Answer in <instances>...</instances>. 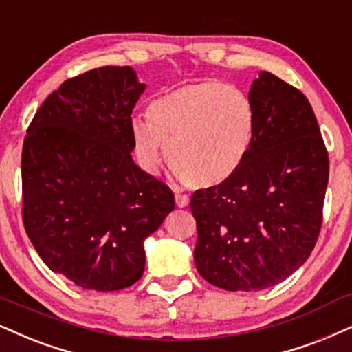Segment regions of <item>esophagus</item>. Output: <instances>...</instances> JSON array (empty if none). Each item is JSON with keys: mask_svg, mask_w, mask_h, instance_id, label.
Listing matches in <instances>:
<instances>
[{"mask_svg": "<svg viewBox=\"0 0 352 352\" xmlns=\"http://www.w3.org/2000/svg\"><path fill=\"white\" fill-rule=\"evenodd\" d=\"M175 200H176V205L179 208L187 207V204H189V197H187L186 194H176L175 195Z\"/></svg>", "mask_w": 352, "mask_h": 352, "instance_id": "esophagus-1", "label": "esophagus"}]
</instances>
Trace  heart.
Wrapping results in <instances>:
<instances>
[{
  "mask_svg": "<svg viewBox=\"0 0 352 352\" xmlns=\"http://www.w3.org/2000/svg\"><path fill=\"white\" fill-rule=\"evenodd\" d=\"M148 121H132L140 163L155 171L165 160L186 184L215 187L248 157L254 137L252 103L243 90L204 80L168 90L150 102Z\"/></svg>",
  "mask_w": 352,
  "mask_h": 352,
  "instance_id": "b5f03b06",
  "label": "heart"
}]
</instances>
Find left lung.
<instances>
[{
  "mask_svg": "<svg viewBox=\"0 0 352 352\" xmlns=\"http://www.w3.org/2000/svg\"><path fill=\"white\" fill-rule=\"evenodd\" d=\"M249 100L254 137L230 179L195 190V267L210 285L260 291L309 258L323 220L328 152L305 95L260 72Z\"/></svg>",
  "mask_w": 352,
  "mask_h": 352,
  "instance_id": "1",
  "label": "left lung"
}]
</instances>
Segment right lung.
<instances>
[{"instance_id": "add662e5", "label": "right lung", "mask_w": 352, "mask_h": 352, "mask_svg": "<svg viewBox=\"0 0 352 352\" xmlns=\"http://www.w3.org/2000/svg\"><path fill=\"white\" fill-rule=\"evenodd\" d=\"M144 90L129 66L87 71L50 94L27 129L25 232L50 270L84 289L139 281L144 241L175 210L170 187L131 157V115Z\"/></svg>"}]
</instances>
